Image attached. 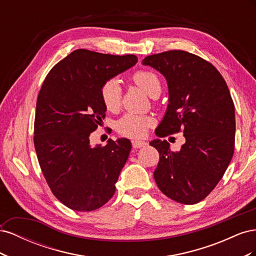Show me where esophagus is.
Segmentation results:
<instances>
[{
	"label": "esophagus",
	"instance_id": "esophagus-1",
	"mask_svg": "<svg viewBox=\"0 0 256 256\" xmlns=\"http://www.w3.org/2000/svg\"><path fill=\"white\" fill-rule=\"evenodd\" d=\"M131 143H132V147H134V148H140V147H143V146H146V145H147L146 142L138 141V140H134Z\"/></svg>",
	"mask_w": 256,
	"mask_h": 256
}]
</instances>
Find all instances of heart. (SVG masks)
<instances>
[{
    "mask_svg": "<svg viewBox=\"0 0 256 256\" xmlns=\"http://www.w3.org/2000/svg\"><path fill=\"white\" fill-rule=\"evenodd\" d=\"M132 79L136 85L143 88L152 97H157L161 92L159 76L150 70H138ZM100 97L108 111L115 112L122 104V92L120 81L116 78L108 79L100 88ZM154 125V120L150 115L127 113L115 124L118 132L126 138H141L145 136L147 130Z\"/></svg>",
    "mask_w": 256,
    "mask_h": 256,
    "instance_id": "b5f03b06",
    "label": "heart"
}]
</instances>
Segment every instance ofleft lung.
I'll return each mask as SVG.
<instances>
[{
	"instance_id": "left-lung-1",
	"label": "left lung",
	"mask_w": 256,
	"mask_h": 256,
	"mask_svg": "<svg viewBox=\"0 0 256 256\" xmlns=\"http://www.w3.org/2000/svg\"><path fill=\"white\" fill-rule=\"evenodd\" d=\"M143 65L160 72L168 86L170 104L156 136L184 132L186 138L177 152L166 140L150 143L160 154L154 180L175 202L196 204L218 184L234 154L235 106L228 84L212 64L187 51L152 54Z\"/></svg>"
}]
</instances>
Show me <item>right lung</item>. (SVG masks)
<instances>
[{"label":"right lung","mask_w":256,"mask_h":256,"mask_svg":"<svg viewBox=\"0 0 256 256\" xmlns=\"http://www.w3.org/2000/svg\"><path fill=\"white\" fill-rule=\"evenodd\" d=\"M138 62L134 54L72 51L54 66L37 97L34 146L42 172L60 202L78 212L104 206L115 193L131 150L128 138L90 145L106 108L100 88Z\"/></svg>","instance_id":"add662e5"}]
</instances>
